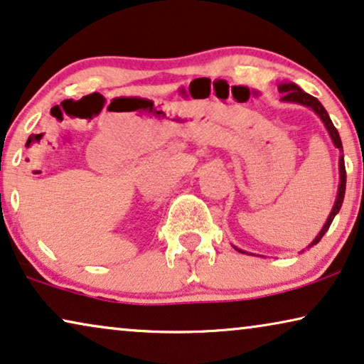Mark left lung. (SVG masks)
Segmentation results:
<instances>
[{"mask_svg": "<svg viewBox=\"0 0 364 364\" xmlns=\"http://www.w3.org/2000/svg\"><path fill=\"white\" fill-rule=\"evenodd\" d=\"M278 91L279 93H283V101H287V103H298V105H303V106H308V108H311L314 113H316L321 121L326 126L329 136H331L334 146H336L340 151L343 153V144H341V138H340V133H338V129L334 128L331 118H329L328 111L323 108V105L319 103V101L314 98V96L304 93V91L299 88L298 85L294 83H281L278 86ZM345 190H346V168H345V158H343V154L340 156V186H338V196H336V201H334V206L331 213H329L326 223H324V226L321 228V231L318 232L316 238L313 240V243L308 246V248H311L313 245H318L321 238L324 236V232L329 230V226H331V223L334 220V216L338 215V211L341 210V205H343V198H345ZM238 250V248H236ZM240 253H245L243 250H238Z\"/></svg>", "mask_w": 364, "mask_h": 364, "instance_id": "left-lung-1", "label": "left lung"}]
</instances>
